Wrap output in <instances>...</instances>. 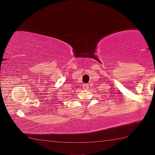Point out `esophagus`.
I'll list each match as a JSON object with an SVG mask.
<instances>
[{
    "mask_svg": "<svg viewBox=\"0 0 155 155\" xmlns=\"http://www.w3.org/2000/svg\"><path fill=\"white\" fill-rule=\"evenodd\" d=\"M82 87H83L84 90H87L89 86H88L87 84H82Z\"/></svg>",
    "mask_w": 155,
    "mask_h": 155,
    "instance_id": "34e87169",
    "label": "esophagus"
}]
</instances>
